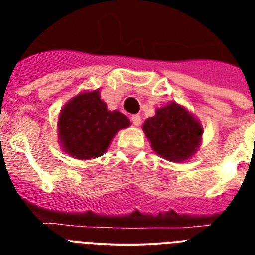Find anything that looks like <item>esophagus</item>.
I'll return each instance as SVG.
<instances>
[{"mask_svg": "<svg viewBox=\"0 0 255 255\" xmlns=\"http://www.w3.org/2000/svg\"><path fill=\"white\" fill-rule=\"evenodd\" d=\"M131 120L132 123H133V126H136V127H139L140 123H141V118H140L139 115H132Z\"/></svg>", "mask_w": 255, "mask_h": 255, "instance_id": "1", "label": "esophagus"}]
</instances>
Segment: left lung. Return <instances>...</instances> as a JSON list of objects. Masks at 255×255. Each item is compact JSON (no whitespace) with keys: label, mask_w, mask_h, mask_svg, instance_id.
<instances>
[{"label":"left lung","mask_w":255,"mask_h":255,"mask_svg":"<svg viewBox=\"0 0 255 255\" xmlns=\"http://www.w3.org/2000/svg\"><path fill=\"white\" fill-rule=\"evenodd\" d=\"M143 131L160 157L172 163H182L197 152L204 128L188 108L169 102L156 108L155 116L144 122Z\"/></svg>","instance_id":"left-lung-1"}]
</instances>
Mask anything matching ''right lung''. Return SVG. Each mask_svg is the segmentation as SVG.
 <instances>
[{
	"label": "right lung",
	"instance_id": "1",
	"mask_svg": "<svg viewBox=\"0 0 255 255\" xmlns=\"http://www.w3.org/2000/svg\"><path fill=\"white\" fill-rule=\"evenodd\" d=\"M129 126L131 122L124 114L108 110L100 99L99 88L82 91L58 115V141L71 157L96 159L106 153L116 133Z\"/></svg>",
	"mask_w": 255,
	"mask_h": 255
}]
</instances>
